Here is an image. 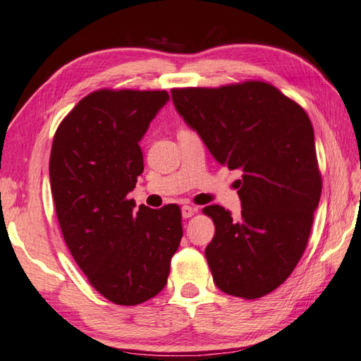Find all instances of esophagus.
Here are the masks:
<instances>
[{"mask_svg":"<svg viewBox=\"0 0 361 361\" xmlns=\"http://www.w3.org/2000/svg\"><path fill=\"white\" fill-rule=\"evenodd\" d=\"M194 213H195V208L191 207V205H185V207L181 208V214H183V218H185V219L191 218Z\"/></svg>","mask_w":361,"mask_h":361,"instance_id":"obj_1","label":"esophagus"}]
</instances>
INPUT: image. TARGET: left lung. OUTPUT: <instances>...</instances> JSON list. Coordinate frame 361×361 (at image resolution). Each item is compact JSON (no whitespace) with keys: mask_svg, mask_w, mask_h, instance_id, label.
Segmentation results:
<instances>
[{"mask_svg":"<svg viewBox=\"0 0 361 361\" xmlns=\"http://www.w3.org/2000/svg\"><path fill=\"white\" fill-rule=\"evenodd\" d=\"M176 112L221 166L240 170L241 216L203 208L216 232L205 249L214 284L254 300L290 276L310 240L322 192L310 116L273 85L173 88Z\"/></svg>","mask_w":361,"mask_h":361,"instance_id":"8db88e82","label":"left lung"}]
</instances>
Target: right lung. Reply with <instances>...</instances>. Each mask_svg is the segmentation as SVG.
Listing matches in <instances>:
<instances>
[{
	"label": "right lung",
	"mask_w": 361,
	"mask_h": 361,
	"mask_svg": "<svg viewBox=\"0 0 361 361\" xmlns=\"http://www.w3.org/2000/svg\"><path fill=\"white\" fill-rule=\"evenodd\" d=\"M167 91L99 90L58 126L50 153L56 218L90 284L116 305L134 306L167 284L183 237L175 203L135 212L128 199L143 172L139 142Z\"/></svg>",
	"instance_id": "add662e5"
}]
</instances>
